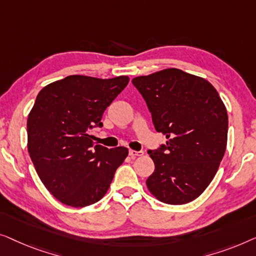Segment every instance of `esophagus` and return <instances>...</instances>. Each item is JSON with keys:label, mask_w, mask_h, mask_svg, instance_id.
<instances>
[{"label": "esophagus", "mask_w": 256, "mask_h": 256, "mask_svg": "<svg viewBox=\"0 0 256 256\" xmlns=\"http://www.w3.org/2000/svg\"><path fill=\"white\" fill-rule=\"evenodd\" d=\"M128 156H131L132 159H136V158L144 156V152H142V150H128Z\"/></svg>", "instance_id": "obj_1"}]
</instances>
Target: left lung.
I'll return each mask as SVG.
<instances>
[{
	"label": "left lung",
	"mask_w": 256,
	"mask_h": 256,
	"mask_svg": "<svg viewBox=\"0 0 256 256\" xmlns=\"http://www.w3.org/2000/svg\"><path fill=\"white\" fill-rule=\"evenodd\" d=\"M132 84L152 114L154 128L167 142L150 150L156 169L147 178L152 195L166 204L196 200L218 170L228 144V111L203 78L168 68Z\"/></svg>",
	"instance_id": "left-lung-1"
}]
</instances>
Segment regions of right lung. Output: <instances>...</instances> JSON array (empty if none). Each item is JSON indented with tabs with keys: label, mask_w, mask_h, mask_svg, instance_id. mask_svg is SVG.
<instances>
[{
	"label": "right lung",
	"mask_w": 256,
	"mask_h": 256,
	"mask_svg": "<svg viewBox=\"0 0 256 256\" xmlns=\"http://www.w3.org/2000/svg\"><path fill=\"white\" fill-rule=\"evenodd\" d=\"M130 78L70 75L39 92L28 117V150L46 189L61 203L84 208L106 195L126 147L95 145L90 131Z\"/></svg>",
	"instance_id": "obj_1"
}]
</instances>
